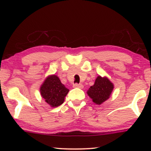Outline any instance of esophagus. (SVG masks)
Masks as SVG:
<instances>
[{
  "label": "esophagus",
  "instance_id": "esophagus-1",
  "mask_svg": "<svg viewBox=\"0 0 151 151\" xmlns=\"http://www.w3.org/2000/svg\"><path fill=\"white\" fill-rule=\"evenodd\" d=\"M73 86L74 88H83L84 87L82 84H74Z\"/></svg>",
  "mask_w": 151,
  "mask_h": 151
}]
</instances>
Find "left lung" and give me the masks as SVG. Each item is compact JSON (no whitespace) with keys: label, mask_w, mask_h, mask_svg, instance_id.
Masks as SVG:
<instances>
[{"label":"left lung","mask_w":151,"mask_h":151,"mask_svg":"<svg viewBox=\"0 0 151 151\" xmlns=\"http://www.w3.org/2000/svg\"><path fill=\"white\" fill-rule=\"evenodd\" d=\"M113 88L114 85L108 78L99 76L86 93L95 104L100 105L110 98Z\"/></svg>","instance_id":"1"}]
</instances>
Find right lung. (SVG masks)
Listing matches in <instances>:
<instances>
[{"mask_svg": "<svg viewBox=\"0 0 151 151\" xmlns=\"http://www.w3.org/2000/svg\"><path fill=\"white\" fill-rule=\"evenodd\" d=\"M69 91L56 75L47 76L40 87L41 96L51 107H57L63 104Z\"/></svg>", "mask_w": 151, "mask_h": 151, "instance_id": "right-lung-1", "label": "right lung"}]
</instances>
